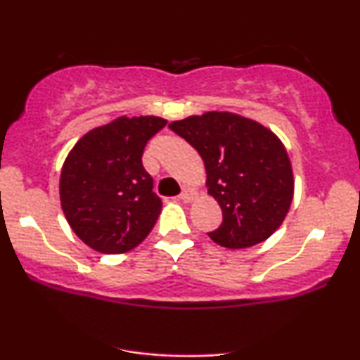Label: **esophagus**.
<instances>
[{"label": "esophagus", "instance_id": "esophagus-1", "mask_svg": "<svg viewBox=\"0 0 360 360\" xmlns=\"http://www.w3.org/2000/svg\"><path fill=\"white\" fill-rule=\"evenodd\" d=\"M194 196H196V191H194V189L184 188L183 191H181V194H179V200L184 201V203H189V201H191Z\"/></svg>", "mask_w": 360, "mask_h": 360}]
</instances>
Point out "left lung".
<instances>
[{
    "label": "left lung",
    "instance_id": "1",
    "mask_svg": "<svg viewBox=\"0 0 360 360\" xmlns=\"http://www.w3.org/2000/svg\"><path fill=\"white\" fill-rule=\"evenodd\" d=\"M196 148L206 167L208 193L223 221L210 238L229 249H245L269 238L286 218L295 181L281 140L254 120L208 111L169 123Z\"/></svg>",
    "mask_w": 360,
    "mask_h": 360
}]
</instances>
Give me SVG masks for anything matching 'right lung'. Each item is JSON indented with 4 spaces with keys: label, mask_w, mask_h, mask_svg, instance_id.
<instances>
[{
    "label": "right lung",
    "mask_w": 360,
    "mask_h": 360,
    "mask_svg": "<svg viewBox=\"0 0 360 360\" xmlns=\"http://www.w3.org/2000/svg\"><path fill=\"white\" fill-rule=\"evenodd\" d=\"M166 123L159 117H120L88 131L65 159L60 205L74 233L91 249L122 254L154 229L162 200L152 191L142 154Z\"/></svg>",
    "instance_id": "right-lung-1"
}]
</instances>
